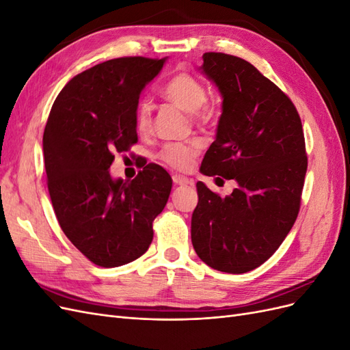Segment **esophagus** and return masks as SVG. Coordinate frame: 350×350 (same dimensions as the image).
Segmentation results:
<instances>
[{"label":"esophagus","mask_w":350,"mask_h":350,"mask_svg":"<svg viewBox=\"0 0 350 350\" xmlns=\"http://www.w3.org/2000/svg\"><path fill=\"white\" fill-rule=\"evenodd\" d=\"M174 179V184L175 185H187V184H191V181L187 176H183V175H174L172 176Z\"/></svg>","instance_id":"34e87169"}]
</instances>
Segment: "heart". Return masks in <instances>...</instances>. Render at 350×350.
Masks as SVG:
<instances>
[{"label":"heart","mask_w":350,"mask_h":350,"mask_svg":"<svg viewBox=\"0 0 350 350\" xmlns=\"http://www.w3.org/2000/svg\"><path fill=\"white\" fill-rule=\"evenodd\" d=\"M166 100L185 112L193 113L197 120H210L211 109L206 103L207 89L196 76L188 71H178L169 79L162 89ZM135 126L139 133H149L152 129V107L149 102H142L135 111ZM201 150V142L191 140L187 143H169L161 154V161L178 171H185L194 162Z\"/></svg>","instance_id":"b5f03b06"}]
</instances>
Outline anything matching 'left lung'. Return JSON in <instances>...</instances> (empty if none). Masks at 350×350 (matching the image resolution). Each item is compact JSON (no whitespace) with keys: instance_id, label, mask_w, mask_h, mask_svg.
I'll use <instances>...</instances> for the list:
<instances>
[{"instance_id":"obj_1","label":"left lung","mask_w":350,"mask_h":350,"mask_svg":"<svg viewBox=\"0 0 350 350\" xmlns=\"http://www.w3.org/2000/svg\"><path fill=\"white\" fill-rule=\"evenodd\" d=\"M203 61L224 111L201 172L237 188L220 197L197 183L191 241L211 269L247 273L276 252L298 217L308 166L302 122L288 94L248 61L224 52Z\"/></svg>"}]
</instances>
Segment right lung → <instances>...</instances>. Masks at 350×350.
Masks as SVG:
<instances>
[{
    "instance_id": "obj_1",
    "label": "right lung",
    "mask_w": 350,
    "mask_h": 350,
    "mask_svg": "<svg viewBox=\"0 0 350 350\" xmlns=\"http://www.w3.org/2000/svg\"><path fill=\"white\" fill-rule=\"evenodd\" d=\"M165 59L122 57L71 79L57 96L44 133L48 191L58 224L84 257L118 267L142 257L172 179L149 163L131 181L112 179L115 153L137 143L135 111Z\"/></svg>"
}]
</instances>
